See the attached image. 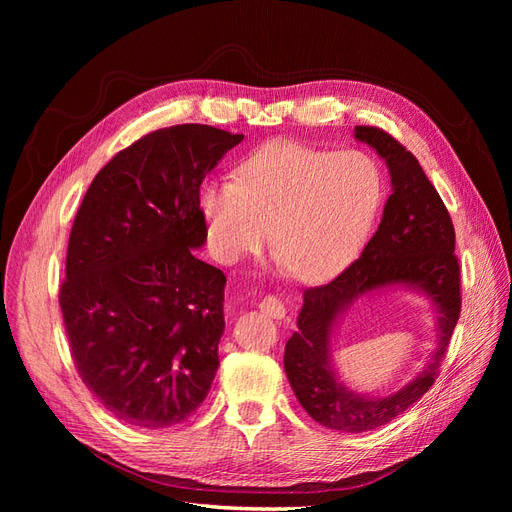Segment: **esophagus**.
Here are the masks:
<instances>
[{
    "mask_svg": "<svg viewBox=\"0 0 512 512\" xmlns=\"http://www.w3.org/2000/svg\"><path fill=\"white\" fill-rule=\"evenodd\" d=\"M260 312H265L269 318H275V320H282L286 316V307L284 303L273 297V294H269V297H265L260 301Z\"/></svg>",
    "mask_w": 512,
    "mask_h": 512,
    "instance_id": "esophagus-1",
    "label": "esophagus"
}]
</instances>
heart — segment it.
<instances>
[{"instance_id": "obj_1", "label": "heart", "mask_w": 512, "mask_h": 512, "mask_svg": "<svg viewBox=\"0 0 512 512\" xmlns=\"http://www.w3.org/2000/svg\"><path fill=\"white\" fill-rule=\"evenodd\" d=\"M384 181L367 153L280 141L247 156L235 181L200 192L211 254L235 265L267 241L305 282L342 271L363 250L382 209Z\"/></svg>"}]
</instances>
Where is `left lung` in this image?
Returning a JSON list of instances; mask_svg holds the SVG:
<instances>
[{
    "mask_svg": "<svg viewBox=\"0 0 512 512\" xmlns=\"http://www.w3.org/2000/svg\"><path fill=\"white\" fill-rule=\"evenodd\" d=\"M354 138L376 149L389 166L393 194L361 258L333 282L303 292L299 329L286 344L284 369L299 404L316 423L361 433L391 423L436 382L461 312V275L453 220L418 160L380 128L356 126ZM395 285L421 291L432 301L439 327L437 350L422 374L397 394L384 398L356 394L334 374L332 333L354 300Z\"/></svg>",
    "mask_w": 512,
    "mask_h": 512,
    "instance_id": "1",
    "label": "left lung"
}]
</instances>
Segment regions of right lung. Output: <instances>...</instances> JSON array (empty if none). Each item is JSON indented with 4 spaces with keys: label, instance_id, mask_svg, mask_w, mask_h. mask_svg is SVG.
<instances>
[{
    "label": "right lung",
    "instance_id": "obj_1",
    "mask_svg": "<svg viewBox=\"0 0 512 512\" xmlns=\"http://www.w3.org/2000/svg\"><path fill=\"white\" fill-rule=\"evenodd\" d=\"M243 134L162 128L119 151L76 213L59 307L87 389L119 421L164 429L203 404L220 367L226 275L192 250L200 183Z\"/></svg>",
    "mask_w": 512,
    "mask_h": 512
}]
</instances>
